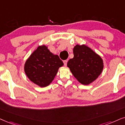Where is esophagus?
<instances>
[{
  "label": "esophagus",
  "instance_id": "obj_1",
  "mask_svg": "<svg viewBox=\"0 0 125 125\" xmlns=\"http://www.w3.org/2000/svg\"><path fill=\"white\" fill-rule=\"evenodd\" d=\"M67 61H66V60H65V61H63V63H64V65L66 66V65H67Z\"/></svg>",
  "mask_w": 125,
  "mask_h": 125
}]
</instances>
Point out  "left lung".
<instances>
[{
	"mask_svg": "<svg viewBox=\"0 0 125 125\" xmlns=\"http://www.w3.org/2000/svg\"><path fill=\"white\" fill-rule=\"evenodd\" d=\"M74 58L67 62L74 77L82 84L94 82L102 73L104 67L102 58L86 45L77 44L73 48Z\"/></svg>",
	"mask_w": 125,
	"mask_h": 125,
	"instance_id": "obj_1",
	"label": "left lung"
}]
</instances>
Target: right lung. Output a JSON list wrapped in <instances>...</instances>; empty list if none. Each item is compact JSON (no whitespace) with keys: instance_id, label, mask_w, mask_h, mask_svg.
I'll use <instances>...</instances> for the list:
<instances>
[{"instance_id":"obj_1","label":"right lung","mask_w":125,"mask_h":125,"mask_svg":"<svg viewBox=\"0 0 125 125\" xmlns=\"http://www.w3.org/2000/svg\"><path fill=\"white\" fill-rule=\"evenodd\" d=\"M63 65L59 56L50 51L46 45L39 46L24 65L26 75L31 82L40 87H45L52 83L59 68Z\"/></svg>"}]
</instances>
